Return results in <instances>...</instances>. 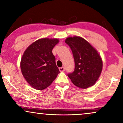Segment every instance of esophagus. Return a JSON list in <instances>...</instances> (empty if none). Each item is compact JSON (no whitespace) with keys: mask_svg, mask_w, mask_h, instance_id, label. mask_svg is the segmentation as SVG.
<instances>
[{"mask_svg":"<svg viewBox=\"0 0 123 123\" xmlns=\"http://www.w3.org/2000/svg\"><path fill=\"white\" fill-rule=\"evenodd\" d=\"M59 70H60V72H64L65 71V68L64 67H61L59 68Z\"/></svg>","mask_w":123,"mask_h":123,"instance_id":"1","label":"esophagus"}]
</instances>
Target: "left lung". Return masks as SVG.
Masks as SVG:
<instances>
[{
  "instance_id": "left-lung-1",
  "label": "left lung",
  "mask_w": 123,
  "mask_h": 123,
  "mask_svg": "<svg viewBox=\"0 0 123 123\" xmlns=\"http://www.w3.org/2000/svg\"><path fill=\"white\" fill-rule=\"evenodd\" d=\"M65 43L71 49L74 60V71L68 74L72 82L84 89L94 85L101 75L103 66L98 51L79 36L68 37Z\"/></svg>"
}]
</instances>
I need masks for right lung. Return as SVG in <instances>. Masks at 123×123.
<instances>
[{
	"instance_id": "1",
	"label": "right lung",
	"mask_w": 123,
	"mask_h": 123,
	"mask_svg": "<svg viewBox=\"0 0 123 123\" xmlns=\"http://www.w3.org/2000/svg\"><path fill=\"white\" fill-rule=\"evenodd\" d=\"M58 39L43 38L33 42L24 53L21 70L26 81L33 88H46L56 79L60 71L52 53Z\"/></svg>"
}]
</instances>
